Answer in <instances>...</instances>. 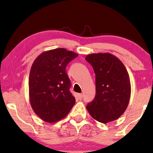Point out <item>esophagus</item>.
I'll return each instance as SVG.
<instances>
[{
    "label": "esophagus",
    "instance_id": "34e87169",
    "mask_svg": "<svg viewBox=\"0 0 153 153\" xmlns=\"http://www.w3.org/2000/svg\"><path fill=\"white\" fill-rule=\"evenodd\" d=\"M77 97H78L79 100H81L83 98V95L82 94H78V95H77Z\"/></svg>",
    "mask_w": 153,
    "mask_h": 153
}]
</instances>
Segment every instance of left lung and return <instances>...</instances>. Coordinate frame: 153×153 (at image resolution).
<instances>
[{
	"instance_id": "obj_1",
	"label": "left lung",
	"mask_w": 153,
	"mask_h": 153,
	"mask_svg": "<svg viewBox=\"0 0 153 153\" xmlns=\"http://www.w3.org/2000/svg\"><path fill=\"white\" fill-rule=\"evenodd\" d=\"M85 60L95 73L96 95L87 110L98 122H111L122 116L128 106L131 84L122 62L109 53H92Z\"/></svg>"
}]
</instances>
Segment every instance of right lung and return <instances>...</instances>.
Masks as SVG:
<instances>
[{"instance_id":"1","label":"right lung","mask_w":153,"mask_h":153,"mask_svg":"<svg viewBox=\"0 0 153 153\" xmlns=\"http://www.w3.org/2000/svg\"><path fill=\"white\" fill-rule=\"evenodd\" d=\"M78 54L63 48L42 53L29 75L31 107L42 120L52 123L64 118L75 104L65 68Z\"/></svg>"}]
</instances>
